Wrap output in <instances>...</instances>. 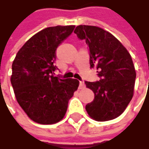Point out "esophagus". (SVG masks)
I'll use <instances>...</instances> for the list:
<instances>
[{
	"label": "esophagus",
	"mask_w": 149,
	"mask_h": 149,
	"mask_svg": "<svg viewBox=\"0 0 149 149\" xmlns=\"http://www.w3.org/2000/svg\"><path fill=\"white\" fill-rule=\"evenodd\" d=\"M85 87V84L83 81H80L79 82V89H83Z\"/></svg>",
	"instance_id": "1"
}]
</instances>
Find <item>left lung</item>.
Instances as JSON below:
<instances>
[{
	"label": "left lung",
	"mask_w": 149,
	"mask_h": 149,
	"mask_svg": "<svg viewBox=\"0 0 149 149\" xmlns=\"http://www.w3.org/2000/svg\"><path fill=\"white\" fill-rule=\"evenodd\" d=\"M74 33L85 39L90 51L91 68L96 67L100 80L85 81L95 98L86 105L96 121L114 120L125 111L134 95L136 72L128 50L114 35L103 29L78 25Z\"/></svg>",
	"instance_id": "1"
}]
</instances>
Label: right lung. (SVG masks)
I'll return each mask as SVG.
<instances>
[{
	"label": "right lung",
	"mask_w": 149,
	"mask_h": 149,
	"mask_svg": "<svg viewBox=\"0 0 149 149\" xmlns=\"http://www.w3.org/2000/svg\"><path fill=\"white\" fill-rule=\"evenodd\" d=\"M75 25L49 27L35 33L18 51L10 77L15 98L26 115L41 125L63 120L79 81L54 77L56 50Z\"/></svg>",
	"instance_id": "right-lung-1"
}]
</instances>
